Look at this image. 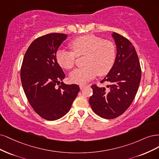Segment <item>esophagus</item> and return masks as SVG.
Returning <instances> with one entry per match:
<instances>
[{"label":"esophagus","instance_id":"esophagus-1","mask_svg":"<svg viewBox=\"0 0 159 159\" xmlns=\"http://www.w3.org/2000/svg\"><path fill=\"white\" fill-rule=\"evenodd\" d=\"M85 87V85H80V90H83Z\"/></svg>","mask_w":159,"mask_h":159}]
</instances>
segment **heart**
Here are the masks:
<instances>
[{
  "mask_svg": "<svg viewBox=\"0 0 159 159\" xmlns=\"http://www.w3.org/2000/svg\"><path fill=\"white\" fill-rule=\"evenodd\" d=\"M69 46L73 52L59 49L55 54L56 60L62 68L72 69L76 56L86 55L84 67L76 69L70 74V80L73 83L83 84L94 79L97 74L106 75L114 63L116 49L111 41L88 34L73 39Z\"/></svg>",
  "mask_w": 159,
  "mask_h": 159,
  "instance_id": "1",
  "label": "heart"
}]
</instances>
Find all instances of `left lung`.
<instances>
[{
    "label": "left lung",
    "instance_id": "obj_1",
    "mask_svg": "<svg viewBox=\"0 0 159 159\" xmlns=\"http://www.w3.org/2000/svg\"><path fill=\"white\" fill-rule=\"evenodd\" d=\"M116 45V57L111 69L101 83L106 87L93 85L89 103L95 113L104 119H114L129 107L139 89L141 70L134 46L122 35L111 34Z\"/></svg>",
    "mask_w": 159,
    "mask_h": 159
}]
</instances>
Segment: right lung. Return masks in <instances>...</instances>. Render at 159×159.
Returning a JSON list of instances; mask_svg holds the SVG:
<instances>
[{
	"mask_svg": "<svg viewBox=\"0 0 159 159\" xmlns=\"http://www.w3.org/2000/svg\"><path fill=\"white\" fill-rule=\"evenodd\" d=\"M67 35L52 33L35 39L25 52L20 71L24 93L34 111L49 121L60 119L70 110L80 90L65 84V75L55 54Z\"/></svg>",
	"mask_w": 159,
	"mask_h": 159,
	"instance_id": "1",
	"label": "right lung"
}]
</instances>
